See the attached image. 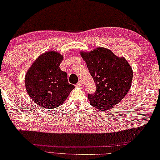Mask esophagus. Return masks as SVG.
<instances>
[{"label": "esophagus", "instance_id": "1", "mask_svg": "<svg viewBox=\"0 0 160 160\" xmlns=\"http://www.w3.org/2000/svg\"><path fill=\"white\" fill-rule=\"evenodd\" d=\"M77 86H83V82H82V81H79V82L77 83Z\"/></svg>", "mask_w": 160, "mask_h": 160}]
</instances>
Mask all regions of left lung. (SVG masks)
I'll use <instances>...</instances> for the list:
<instances>
[{
  "label": "left lung",
  "instance_id": "1",
  "mask_svg": "<svg viewBox=\"0 0 160 160\" xmlns=\"http://www.w3.org/2000/svg\"><path fill=\"white\" fill-rule=\"evenodd\" d=\"M81 55L97 87L94 94H88L90 105L102 110L112 108L130 88L132 68L125 58L118 57L104 48L81 52Z\"/></svg>",
  "mask_w": 160,
  "mask_h": 160
}]
</instances>
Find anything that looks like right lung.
<instances>
[{"label": "right lung", "instance_id": "right-lung-1", "mask_svg": "<svg viewBox=\"0 0 160 160\" xmlns=\"http://www.w3.org/2000/svg\"><path fill=\"white\" fill-rule=\"evenodd\" d=\"M62 61L63 55L48 52L39 56L26 73V90L41 108L52 109L62 105L74 89L68 83L67 73L60 69Z\"/></svg>", "mask_w": 160, "mask_h": 160}]
</instances>
